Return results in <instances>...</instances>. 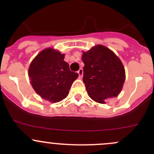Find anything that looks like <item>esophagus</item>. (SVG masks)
Here are the masks:
<instances>
[{
	"label": "esophagus",
	"mask_w": 154,
	"mask_h": 154,
	"mask_svg": "<svg viewBox=\"0 0 154 154\" xmlns=\"http://www.w3.org/2000/svg\"><path fill=\"white\" fill-rule=\"evenodd\" d=\"M77 73H78V74H79V77H83V70L82 69V68H80V69L78 70V71H77Z\"/></svg>",
	"instance_id": "obj_1"
}]
</instances>
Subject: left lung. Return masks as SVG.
Listing matches in <instances>:
<instances>
[{
	"instance_id": "left-lung-1",
	"label": "left lung",
	"mask_w": 154,
	"mask_h": 154,
	"mask_svg": "<svg viewBox=\"0 0 154 154\" xmlns=\"http://www.w3.org/2000/svg\"><path fill=\"white\" fill-rule=\"evenodd\" d=\"M83 83L88 96L97 103L117 97L125 80V71L120 59L109 48L96 45L83 52Z\"/></svg>"
}]
</instances>
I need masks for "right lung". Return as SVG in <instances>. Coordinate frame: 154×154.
Wrapping results in <instances>:
<instances>
[{
  "label": "right lung",
  "mask_w": 154,
  "mask_h": 154,
  "mask_svg": "<svg viewBox=\"0 0 154 154\" xmlns=\"http://www.w3.org/2000/svg\"><path fill=\"white\" fill-rule=\"evenodd\" d=\"M64 54L52 48L40 52L31 63L29 77L31 85L42 98L57 103L67 97L78 74L69 69Z\"/></svg>",
  "instance_id": "add662e5"
}]
</instances>
